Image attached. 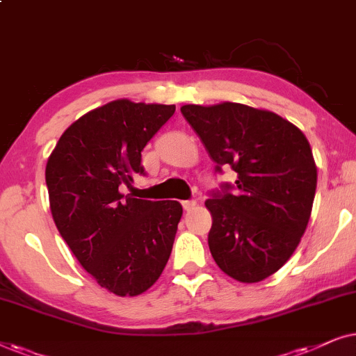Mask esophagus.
I'll return each mask as SVG.
<instances>
[{
	"instance_id": "obj_1",
	"label": "esophagus",
	"mask_w": 356,
	"mask_h": 356,
	"mask_svg": "<svg viewBox=\"0 0 356 356\" xmlns=\"http://www.w3.org/2000/svg\"><path fill=\"white\" fill-rule=\"evenodd\" d=\"M182 207H184V210H186V211H191L197 207V202L195 200H184Z\"/></svg>"
}]
</instances>
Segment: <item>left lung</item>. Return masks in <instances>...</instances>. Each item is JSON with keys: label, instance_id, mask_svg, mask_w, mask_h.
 Masks as SVG:
<instances>
[{"label": "left lung", "instance_id": "left-lung-1", "mask_svg": "<svg viewBox=\"0 0 356 356\" xmlns=\"http://www.w3.org/2000/svg\"><path fill=\"white\" fill-rule=\"evenodd\" d=\"M181 112L216 172L231 165L238 174L205 202L213 259L234 280L262 282L288 262L309 222L317 186L309 141L283 117L244 104H188Z\"/></svg>", "mask_w": 356, "mask_h": 356}]
</instances>
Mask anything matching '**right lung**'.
Segmentation results:
<instances>
[{"label": "right lung", "instance_id": "right-lung-1", "mask_svg": "<svg viewBox=\"0 0 356 356\" xmlns=\"http://www.w3.org/2000/svg\"><path fill=\"white\" fill-rule=\"evenodd\" d=\"M175 106L118 99L84 113L60 136L45 168L61 238L88 273L117 296H136L168 264L182 216L175 200L125 197L145 174L141 151Z\"/></svg>", "mask_w": 356, "mask_h": 356}]
</instances>
